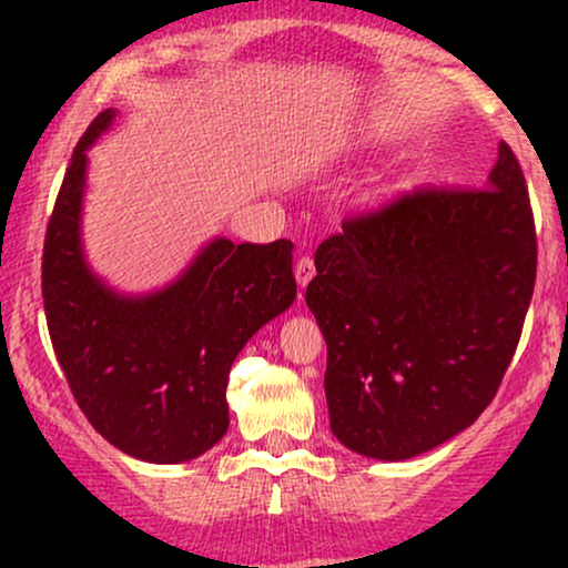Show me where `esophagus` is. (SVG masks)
Wrapping results in <instances>:
<instances>
[{"label":"esophagus","mask_w":568,"mask_h":568,"mask_svg":"<svg viewBox=\"0 0 568 568\" xmlns=\"http://www.w3.org/2000/svg\"><path fill=\"white\" fill-rule=\"evenodd\" d=\"M293 275H296V283L304 288V285L315 277V262H312V256L298 258V262L293 264Z\"/></svg>","instance_id":"1"}]
</instances>
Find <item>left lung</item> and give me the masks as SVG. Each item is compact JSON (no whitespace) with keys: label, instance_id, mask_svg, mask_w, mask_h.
<instances>
[{"label":"left lung","instance_id":"1","mask_svg":"<svg viewBox=\"0 0 568 568\" xmlns=\"http://www.w3.org/2000/svg\"><path fill=\"white\" fill-rule=\"evenodd\" d=\"M306 285L328 344L331 429L408 459L470 427L497 395L537 280L524 171L499 143L486 186H425L344 219Z\"/></svg>","mask_w":568,"mask_h":568}]
</instances>
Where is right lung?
Listing matches in <instances>:
<instances>
[{"label":"right lung","mask_w":568,"mask_h":568,"mask_svg":"<svg viewBox=\"0 0 568 568\" xmlns=\"http://www.w3.org/2000/svg\"><path fill=\"white\" fill-rule=\"evenodd\" d=\"M101 112L63 175L42 251L50 342L77 406L112 446L175 465L216 446L230 427L226 382L245 342L296 298L291 240H216L171 288L120 298L84 266V149L109 128Z\"/></svg>","instance_id":"add662e5"}]
</instances>
